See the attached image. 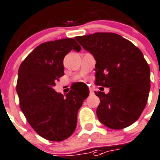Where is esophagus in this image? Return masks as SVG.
<instances>
[{
	"label": "esophagus",
	"instance_id": "34e87169",
	"mask_svg": "<svg viewBox=\"0 0 160 160\" xmlns=\"http://www.w3.org/2000/svg\"><path fill=\"white\" fill-rule=\"evenodd\" d=\"M89 91H90V94H94V90H93V88H89Z\"/></svg>",
	"mask_w": 160,
	"mask_h": 160
}]
</instances>
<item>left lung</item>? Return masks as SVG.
Returning a JSON list of instances; mask_svg holds the SVG:
<instances>
[{"mask_svg": "<svg viewBox=\"0 0 160 160\" xmlns=\"http://www.w3.org/2000/svg\"><path fill=\"white\" fill-rule=\"evenodd\" d=\"M75 39L93 54L96 85L110 88L100 99L96 114L101 123L122 129L136 122L145 108L150 91V68L142 52L130 41L110 32H96Z\"/></svg>", "mask_w": 160, "mask_h": 160, "instance_id": "left-lung-1", "label": "left lung"}]
</instances>
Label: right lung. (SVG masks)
<instances>
[{
    "instance_id": "obj_1",
    "label": "right lung",
    "mask_w": 160,
    "mask_h": 160,
    "mask_svg": "<svg viewBox=\"0 0 160 160\" xmlns=\"http://www.w3.org/2000/svg\"><path fill=\"white\" fill-rule=\"evenodd\" d=\"M72 50L79 52L81 47L71 38L42 43L18 71L19 107L33 129L48 141H64L73 133L79 109L89 95L88 88H73L65 96L53 89L64 76V58Z\"/></svg>"
}]
</instances>
